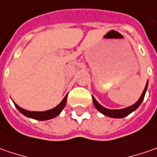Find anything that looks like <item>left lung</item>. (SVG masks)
<instances>
[{"label": "left lung", "mask_w": 157, "mask_h": 157, "mask_svg": "<svg viewBox=\"0 0 157 157\" xmlns=\"http://www.w3.org/2000/svg\"><path fill=\"white\" fill-rule=\"evenodd\" d=\"M148 81H147V84L145 86V88L142 92V95L140 97V99L136 101V103L134 105H130V106H128L126 108H123V109H108V108H105L103 105H101L96 100V99L93 96V101H94V106L96 107V109L99 112H100L101 113H103L105 116H108V117L111 118H117V119H120V118H124L126 116H128V114H130L132 112L136 111V109L140 106V105L142 104V100L144 99V96H145V94L147 92V89H148Z\"/></svg>", "instance_id": "8db88e82"}]
</instances>
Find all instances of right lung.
Listing matches in <instances>:
<instances>
[{"instance_id": "add662e5", "label": "right lung", "mask_w": 157, "mask_h": 157, "mask_svg": "<svg viewBox=\"0 0 157 157\" xmlns=\"http://www.w3.org/2000/svg\"><path fill=\"white\" fill-rule=\"evenodd\" d=\"M66 100H67V95L63 98V100L57 106H55L54 108H52L51 110H47V111L44 112L29 111V110H25V109L20 107L19 105H16L15 102H14V104H15V107L18 109V111L20 112L21 113H22L23 115H25L26 117L35 119V120H37V121H47V120L57 117V115H59V113L62 112L63 107L65 106Z\"/></svg>"}]
</instances>
